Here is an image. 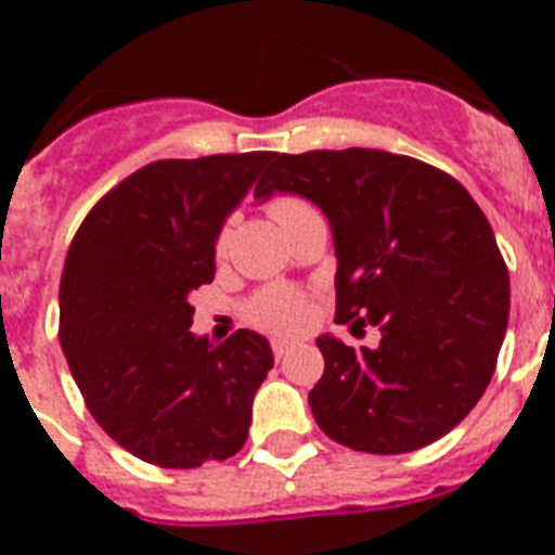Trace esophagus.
Here are the masks:
<instances>
[{"instance_id": "34e87169", "label": "esophagus", "mask_w": 555, "mask_h": 555, "mask_svg": "<svg viewBox=\"0 0 555 555\" xmlns=\"http://www.w3.org/2000/svg\"><path fill=\"white\" fill-rule=\"evenodd\" d=\"M288 350H292V341H286V338H274V341H272V352H274V358L288 356Z\"/></svg>"}]
</instances>
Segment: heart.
<instances>
[{
  "label": "heart",
  "instance_id": "obj_1",
  "mask_svg": "<svg viewBox=\"0 0 555 555\" xmlns=\"http://www.w3.org/2000/svg\"><path fill=\"white\" fill-rule=\"evenodd\" d=\"M272 219L283 228L288 217H292L294 210L306 208V203L297 197H274L272 203L267 205ZM224 247H228V228L219 230L217 235V253L222 255ZM247 320L253 322L255 327H261V331L269 333H294L300 331L302 322L308 317V306L302 292L288 286H269L263 292H258L253 300L247 302Z\"/></svg>",
  "mask_w": 555,
  "mask_h": 555
}]
</instances>
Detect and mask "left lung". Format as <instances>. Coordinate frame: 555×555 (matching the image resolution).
<instances>
[{
  "label": "left lung",
  "mask_w": 555,
  "mask_h": 555,
  "mask_svg": "<svg viewBox=\"0 0 555 555\" xmlns=\"http://www.w3.org/2000/svg\"><path fill=\"white\" fill-rule=\"evenodd\" d=\"M278 191L331 222L338 325L380 331L375 350L317 338V425L375 455L442 439L487 391L508 325V272L483 210L448 171L361 146L274 152L255 197Z\"/></svg>",
  "instance_id": "1"
}]
</instances>
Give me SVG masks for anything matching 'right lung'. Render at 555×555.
<instances>
[{"label": "right lung", "mask_w": 555, "mask_h": 555, "mask_svg": "<svg viewBox=\"0 0 555 555\" xmlns=\"http://www.w3.org/2000/svg\"><path fill=\"white\" fill-rule=\"evenodd\" d=\"M274 152L155 160L91 208L61 278V347L100 428L166 469L224 461L247 442L272 370L261 333H191L189 294L214 281L217 235Z\"/></svg>", "instance_id": "right-lung-1"}]
</instances>
